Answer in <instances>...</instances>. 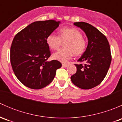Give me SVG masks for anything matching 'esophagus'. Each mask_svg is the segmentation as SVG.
Wrapping results in <instances>:
<instances>
[{
  "label": "esophagus",
  "mask_w": 122,
  "mask_h": 122,
  "mask_svg": "<svg viewBox=\"0 0 122 122\" xmlns=\"http://www.w3.org/2000/svg\"><path fill=\"white\" fill-rule=\"evenodd\" d=\"M62 67H65V68H66V67H68V65L66 64H62Z\"/></svg>",
  "instance_id": "obj_1"
}]
</instances>
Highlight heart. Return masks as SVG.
<instances>
[{"label":"heart","instance_id":"b5f03b06","mask_svg":"<svg viewBox=\"0 0 122 122\" xmlns=\"http://www.w3.org/2000/svg\"><path fill=\"white\" fill-rule=\"evenodd\" d=\"M64 48L60 49L53 54L55 60L66 62L72 58L73 54L76 56L81 55L86 51L87 41L83 37L82 33L76 28H64L60 31V35L51 34L46 38V44L52 50H56L60 47L62 42Z\"/></svg>","mask_w":122,"mask_h":122}]
</instances>
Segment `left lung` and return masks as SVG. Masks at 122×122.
Listing matches in <instances>:
<instances>
[{
	"instance_id": "8db88e82",
	"label": "left lung",
	"mask_w": 122,
	"mask_h": 122,
	"mask_svg": "<svg viewBox=\"0 0 122 122\" xmlns=\"http://www.w3.org/2000/svg\"><path fill=\"white\" fill-rule=\"evenodd\" d=\"M84 30L88 38L86 51L75 64L77 71L71 77L75 86L82 89H90L100 84L108 72L112 61L107 39L97 28L84 22L74 23Z\"/></svg>"
}]
</instances>
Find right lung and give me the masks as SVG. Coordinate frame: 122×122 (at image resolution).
I'll return each mask as SVG.
<instances>
[{"label": "right lung", "instance_id": "right-lung-1", "mask_svg": "<svg viewBox=\"0 0 122 122\" xmlns=\"http://www.w3.org/2000/svg\"><path fill=\"white\" fill-rule=\"evenodd\" d=\"M59 25L60 22L55 20L35 22L15 36L10 47V63L16 77L24 86L32 89L46 87L62 66L57 60L47 61L51 53L46 38Z\"/></svg>", "mask_w": 122, "mask_h": 122}]
</instances>
